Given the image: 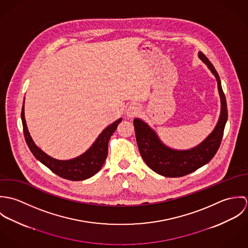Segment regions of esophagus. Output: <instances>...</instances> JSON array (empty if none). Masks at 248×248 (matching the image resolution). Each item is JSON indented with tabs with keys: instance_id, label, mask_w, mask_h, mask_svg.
Masks as SVG:
<instances>
[{
	"instance_id": "esophagus-1",
	"label": "esophagus",
	"mask_w": 248,
	"mask_h": 248,
	"mask_svg": "<svg viewBox=\"0 0 248 248\" xmlns=\"http://www.w3.org/2000/svg\"><path fill=\"white\" fill-rule=\"evenodd\" d=\"M140 108L138 106V105H135V104H133V105H130V106L128 107V108H127V116L128 117H130V118H132V117H135V116H137L138 114H140Z\"/></svg>"
}]
</instances>
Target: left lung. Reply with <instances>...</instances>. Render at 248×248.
Masks as SVG:
<instances>
[{
  "label": "left lung",
  "mask_w": 248,
  "mask_h": 248,
  "mask_svg": "<svg viewBox=\"0 0 248 248\" xmlns=\"http://www.w3.org/2000/svg\"><path fill=\"white\" fill-rule=\"evenodd\" d=\"M199 58L216 77L220 98L218 121L212 133L203 141L188 150H176L161 141L156 133L146 122L140 118L134 119L137 142L143 160L154 172L163 177H183L207 164L216 155L222 140L228 116L225 95L219 76L212 63L202 51L199 52Z\"/></svg>",
  "instance_id": "1"
}]
</instances>
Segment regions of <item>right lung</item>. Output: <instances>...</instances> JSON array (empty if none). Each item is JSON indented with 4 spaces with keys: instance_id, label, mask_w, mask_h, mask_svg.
Returning <instances> with one entry per match:
<instances>
[{
    "instance_id": "add662e5",
    "label": "right lung",
    "mask_w": 248,
    "mask_h": 248,
    "mask_svg": "<svg viewBox=\"0 0 248 248\" xmlns=\"http://www.w3.org/2000/svg\"><path fill=\"white\" fill-rule=\"evenodd\" d=\"M21 118L26 141L33 155L57 176L73 181L85 180L94 176L101 170L108 155V140L116 130L118 124L122 121V118H119L106 127L84 154L71 159L60 160L53 158L43 152L31 139L25 118V101L23 103Z\"/></svg>"
}]
</instances>
